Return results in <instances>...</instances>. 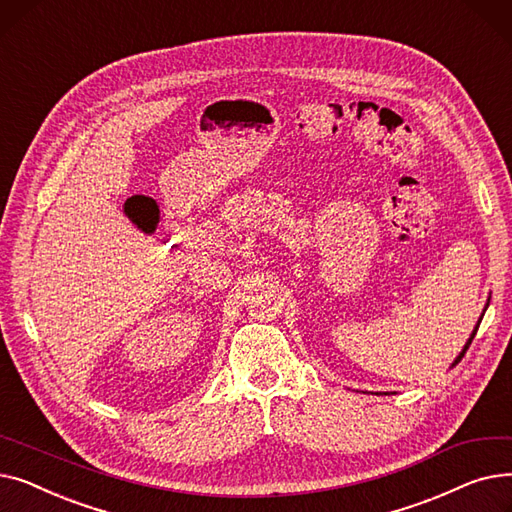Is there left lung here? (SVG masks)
I'll use <instances>...</instances> for the list:
<instances>
[{"label": "left lung", "instance_id": "obj_1", "mask_svg": "<svg viewBox=\"0 0 512 512\" xmlns=\"http://www.w3.org/2000/svg\"><path fill=\"white\" fill-rule=\"evenodd\" d=\"M479 324H481V317H479ZM477 328H479V326H475V330H473V334H471V338H469V340H467V344H465V348H463V351H461V355H459V357H456V359H454V363H452V367H454V365H456V363H459V361H461V359H463V357H465V353H467V348H469V344H471V342H473V338H475V334H477Z\"/></svg>", "mask_w": 512, "mask_h": 512}]
</instances>
